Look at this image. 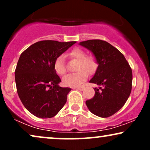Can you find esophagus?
<instances>
[{"instance_id": "1", "label": "esophagus", "mask_w": 150, "mask_h": 150, "mask_svg": "<svg viewBox=\"0 0 150 150\" xmlns=\"http://www.w3.org/2000/svg\"><path fill=\"white\" fill-rule=\"evenodd\" d=\"M77 90H79V91H83L84 89V86H80V87H77L76 88Z\"/></svg>"}]
</instances>
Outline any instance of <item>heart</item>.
<instances>
[{
    "label": "heart",
    "instance_id": "1",
    "mask_svg": "<svg viewBox=\"0 0 150 150\" xmlns=\"http://www.w3.org/2000/svg\"><path fill=\"white\" fill-rule=\"evenodd\" d=\"M69 56L78 61L76 69L77 72L69 74L64 77L63 84L66 86L77 87L84 82L87 78V73H93L98 67L96 58L93 55L86 56V52L80 48H74L69 52ZM54 71L59 75H64L66 67L64 55H59L54 62Z\"/></svg>",
    "mask_w": 150,
    "mask_h": 150
}]
</instances>
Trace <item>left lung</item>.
I'll return each instance as SVG.
<instances>
[{
    "mask_svg": "<svg viewBox=\"0 0 150 150\" xmlns=\"http://www.w3.org/2000/svg\"><path fill=\"white\" fill-rule=\"evenodd\" d=\"M79 45L96 57L98 67L89 82L100 86L94 88L95 96L86 101L92 113L108 117L118 111L129 97L132 88V71L120 51L107 41L91 39Z\"/></svg>",
    "mask_w": 150,
    "mask_h": 150,
    "instance_id": "obj_1",
    "label": "left lung"
}]
</instances>
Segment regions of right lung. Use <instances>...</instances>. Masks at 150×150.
I'll return each instance as SVG.
<instances>
[{
  "mask_svg": "<svg viewBox=\"0 0 150 150\" xmlns=\"http://www.w3.org/2000/svg\"><path fill=\"white\" fill-rule=\"evenodd\" d=\"M76 41L45 40L31 45L21 54L15 70V81L21 101L32 114L41 118L54 117L66 102L70 88L61 81L54 62Z\"/></svg>",
  "mask_w": 150,
  "mask_h": 150,
  "instance_id": "add662e5",
  "label": "right lung"
}]
</instances>
